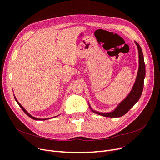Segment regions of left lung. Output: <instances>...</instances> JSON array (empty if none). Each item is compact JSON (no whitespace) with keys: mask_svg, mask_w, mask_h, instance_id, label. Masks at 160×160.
<instances>
[{"mask_svg":"<svg viewBox=\"0 0 160 160\" xmlns=\"http://www.w3.org/2000/svg\"><path fill=\"white\" fill-rule=\"evenodd\" d=\"M135 44H136L138 47V49L139 52V69L137 78L136 80H135L132 90L131 91L130 93L128 95L127 98H125L122 103H119L117 108H116L113 111H112V112L103 113L97 112V111L91 109L94 113L108 118L122 117V116H123L125 113H127L129 111V109L132 108L139 99L143 89V81L145 76H146V65H145L143 55L141 47H140L138 42H135Z\"/></svg>","mask_w":160,"mask_h":160,"instance_id":"1","label":"left lung"}]
</instances>
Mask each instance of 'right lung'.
I'll use <instances>...</instances> for the list:
<instances>
[{
    "mask_svg": "<svg viewBox=\"0 0 160 160\" xmlns=\"http://www.w3.org/2000/svg\"><path fill=\"white\" fill-rule=\"evenodd\" d=\"M14 99H15V100H16V101H17V103L18 104V105L19 106H20V107H21V108L22 109V111H24V112H25L28 116V117H30L31 118H32V119H35V120H46V119H38V118H35V117H33V116H32L31 115H30L29 113H28V112H27V111L25 109H24V108L22 107V106L20 104V103H18V101L17 100V99H16V98H15V97H14ZM50 119V118H49Z\"/></svg>",
    "mask_w": 160,
    "mask_h": 160,
    "instance_id": "right-lung-1",
    "label": "right lung"
}]
</instances>
